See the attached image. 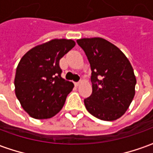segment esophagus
Listing matches in <instances>:
<instances>
[{"mask_svg":"<svg viewBox=\"0 0 153 153\" xmlns=\"http://www.w3.org/2000/svg\"><path fill=\"white\" fill-rule=\"evenodd\" d=\"M79 83H80V81H79V82H75V83H74V85H75L76 87H78L79 85Z\"/></svg>","mask_w":153,"mask_h":153,"instance_id":"obj_1","label":"esophagus"}]
</instances>
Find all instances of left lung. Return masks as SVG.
<instances>
[{
    "mask_svg": "<svg viewBox=\"0 0 153 153\" xmlns=\"http://www.w3.org/2000/svg\"><path fill=\"white\" fill-rule=\"evenodd\" d=\"M77 43L92 70L93 92L84 99L86 109L102 120H117L134 97L136 78L131 64L118 47L103 38H82Z\"/></svg>",
    "mask_w": 153,
    "mask_h": 153,
    "instance_id": "obj_1",
    "label": "left lung"
}]
</instances>
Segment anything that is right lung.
<instances>
[{"instance_id":"1","label":"right lung","mask_w":153,"mask_h":153,"mask_svg":"<svg viewBox=\"0 0 153 153\" xmlns=\"http://www.w3.org/2000/svg\"><path fill=\"white\" fill-rule=\"evenodd\" d=\"M74 46L73 40L54 39L21 58L15 74V95L33 118H51L62 109L74 83L61 77L59 63Z\"/></svg>"}]
</instances>
